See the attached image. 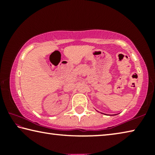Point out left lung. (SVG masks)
I'll return each mask as SVG.
<instances>
[{
	"label": "left lung",
	"mask_w": 155,
	"mask_h": 155,
	"mask_svg": "<svg viewBox=\"0 0 155 155\" xmlns=\"http://www.w3.org/2000/svg\"><path fill=\"white\" fill-rule=\"evenodd\" d=\"M101 114H103V113H101ZM105 115H106V114H105Z\"/></svg>",
	"instance_id": "8db88e82"
}]
</instances>
